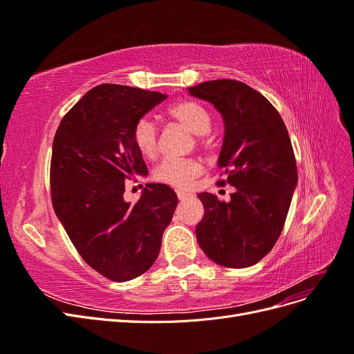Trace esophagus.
Here are the masks:
<instances>
[{"mask_svg": "<svg viewBox=\"0 0 354 354\" xmlns=\"http://www.w3.org/2000/svg\"><path fill=\"white\" fill-rule=\"evenodd\" d=\"M177 198H178L180 201H185V199L190 198V195L186 194V192H183V190H177Z\"/></svg>", "mask_w": 354, "mask_h": 354, "instance_id": "1", "label": "esophagus"}]
</instances>
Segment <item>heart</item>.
I'll return each mask as SVG.
<instances>
[{"mask_svg": "<svg viewBox=\"0 0 354 354\" xmlns=\"http://www.w3.org/2000/svg\"><path fill=\"white\" fill-rule=\"evenodd\" d=\"M168 116L178 125L186 128L187 131L195 134L198 143H205L207 134L212 125V116L202 104L192 100H181L171 106ZM133 142L137 151L145 158H155L159 151V133L156 124L149 118L138 120L133 128ZM202 171L203 167L196 159L167 158L155 168L153 177L164 185L186 189L192 185V181L202 174Z\"/></svg>", "mask_w": 354, "mask_h": 354, "instance_id": "heart-1", "label": "heart"}]
</instances>
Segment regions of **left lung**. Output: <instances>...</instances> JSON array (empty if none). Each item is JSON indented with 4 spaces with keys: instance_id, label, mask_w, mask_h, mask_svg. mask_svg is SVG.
Masks as SVG:
<instances>
[{
    "instance_id": "obj_1",
    "label": "left lung",
    "mask_w": 354,
    "mask_h": 354,
    "mask_svg": "<svg viewBox=\"0 0 354 354\" xmlns=\"http://www.w3.org/2000/svg\"><path fill=\"white\" fill-rule=\"evenodd\" d=\"M214 104L224 120L217 185L236 192L230 202L199 194L203 203L196 238L214 263L243 269L259 263L279 239L298 181L285 122L261 93L241 81L216 80L187 88Z\"/></svg>"
}]
</instances>
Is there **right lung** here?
I'll return each instance as SVG.
<instances>
[{
  "mask_svg": "<svg viewBox=\"0 0 354 354\" xmlns=\"http://www.w3.org/2000/svg\"><path fill=\"white\" fill-rule=\"evenodd\" d=\"M165 97L97 85L63 116L53 140V208L82 260L113 282L151 269L177 207L174 190L159 183L146 185L136 203L124 199L125 180L147 174L133 128Z\"/></svg>",
  "mask_w": 354,
  "mask_h": 354,
  "instance_id": "add662e5",
  "label": "right lung"
}]
</instances>
